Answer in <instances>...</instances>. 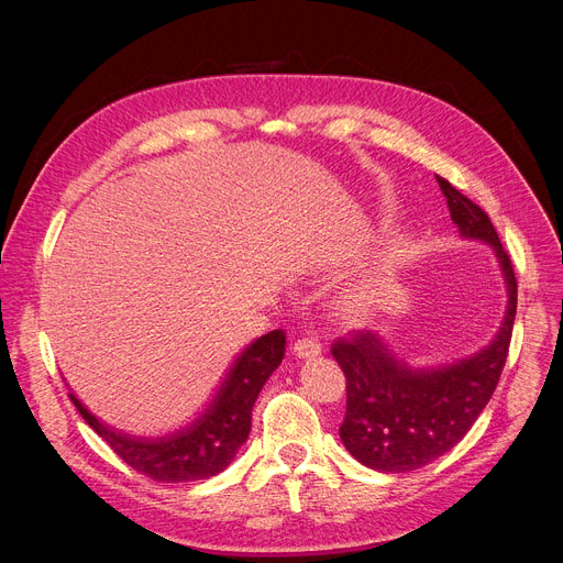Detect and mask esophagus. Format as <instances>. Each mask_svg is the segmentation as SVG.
Listing matches in <instances>:
<instances>
[{
  "label": "esophagus",
  "instance_id": "obj_1",
  "mask_svg": "<svg viewBox=\"0 0 563 563\" xmlns=\"http://www.w3.org/2000/svg\"><path fill=\"white\" fill-rule=\"evenodd\" d=\"M291 351H294V356H299V358H314L321 353V344L314 338H301L294 342Z\"/></svg>",
  "mask_w": 563,
  "mask_h": 563
}]
</instances>
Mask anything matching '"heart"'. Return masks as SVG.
<instances>
[{
    "instance_id": "heart-1",
    "label": "heart",
    "mask_w": 563,
    "mask_h": 563,
    "mask_svg": "<svg viewBox=\"0 0 563 563\" xmlns=\"http://www.w3.org/2000/svg\"><path fill=\"white\" fill-rule=\"evenodd\" d=\"M358 306H361V303H358Z\"/></svg>"
}]
</instances>
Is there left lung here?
<instances>
[{
	"label": "left lung",
	"instance_id": "left-lung-1",
	"mask_svg": "<svg viewBox=\"0 0 563 563\" xmlns=\"http://www.w3.org/2000/svg\"><path fill=\"white\" fill-rule=\"evenodd\" d=\"M435 177L459 232L493 246L509 301L490 344L452 365L412 369L376 331H353L333 342L331 353L346 376L340 438L353 459L378 472H410L448 454L486 408L509 356L518 308L511 257L482 207Z\"/></svg>",
	"mask_w": 563,
	"mask_h": 563
}]
</instances>
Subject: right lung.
Here are the masks:
<instances>
[{
	"label": "right lung",
	"mask_w": 563,
	"mask_h": 563,
	"mask_svg": "<svg viewBox=\"0 0 563 563\" xmlns=\"http://www.w3.org/2000/svg\"><path fill=\"white\" fill-rule=\"evenodd\" d=\"M285 356V333L272 331L249 344L230 367L212 404L187 429L164 438H139L115 431L70 393V401L107 445L141 475L164 484L219 475L251 433L255 399Z\"/></svg>",
	"instance_id": "1"
}]
</instances>
